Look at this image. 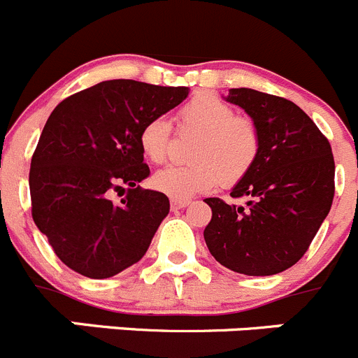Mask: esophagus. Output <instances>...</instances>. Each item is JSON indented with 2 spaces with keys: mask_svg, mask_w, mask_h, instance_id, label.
<instances>
[{
  "mask_svg": "<svg viewBox=\"0 0 358 358\" xmlns=\"http://www.w3.org/2000/svg\"><path fill=\"white\" fill-rule=\"evenodd\" d=\"M189 205L187 199H171V210H182Z\"/></svg>",
  "mask_w": 358,
  "mask_h": 358,
  "instance_id": "obj_1",
  "label": "esophagus"
}]
</instances>
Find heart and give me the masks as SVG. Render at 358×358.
I'll use <instances>...</instances> for the list:
<instances>
[{
  "label": "heart",
  "instance_id": "1",
  "mask_svg": "<svg viewBox=\"0 0 358 358\" xmlns=\"http://www.w3.org/2000/svg\"><path fill=\"white\" fill-rule=\"evenodd\" d=\"M182 132L199 134L189 166H166L153 175L157 190L173 199H189L213 189L217 183L231 187L255 168L262 138L249 116H238L235 108L213 93H198L178 109ZM173 125L166 116H155L143 125L139 145L152 162L166 160Z\"/></svg>",
  "mask_w": 358,
  "mask_h": 358
}]
</instances>
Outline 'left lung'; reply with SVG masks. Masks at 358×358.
I'll use <instances>...</instances> for the list:
<instances>
[{
	"mask_svg": "<svg viewBox=\"0 0 358 358\" xmlns=\"http://www.w3.org/2000/svg\"><path fill=\"white\" fill-rule=\"evenodd\" d=\"M226 100L240 106L259 130L255 168L231 190L247 206L206 198L212 220L205 228L210 255L245 275H273L295 265L309 249L334 199L329 139L316 123L282 96L231 88Z\"/></svg>",
	"mask_w": 358,
	"mask_h": 358,
	"instance_id": "1",
	"label": "left lung"
}]
</instances>
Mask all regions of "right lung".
<instances>
[{"instance_id": "add662e5", "label": "right lung", "mask_w": 358, "mask_h": 358, "mask_svg": "<svg viewBox=\"0 0 358 358\" xmlns=\"http://www.w3.org/2000/svg\"><path fill=\"white\" fill-rule=\"evenodd\" d=\"M187 95L185 86L113 79L51 113L29 169L31 215L69 268L108 279L145 256L169 199L139 187L150 175L139 134ZM123 186L127 196L116 206L110 194Z\"/></svg>"}]
</instances>
